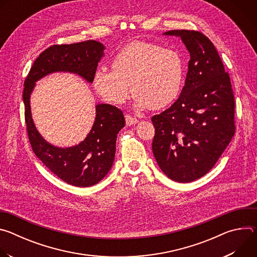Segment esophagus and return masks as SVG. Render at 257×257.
<instances>
[{
  "mask_svg": "<svg viewBox=\"0 0 257 257\" xmlns=\"http://www.w3.org/2000/svg\"><path fill=\"white\" fill-rule=\"evenodd\" d=\"M125 120H126V124L128 126H131V125H135L138 123V120L136 118H133L132 116L130 115H126L125 116Z\"/></svg>",
  "mask_w": 257,
  "mask_h": 257,
  "instance_id": "34e87169",
  "label": "esophagus"
}]
</instances>
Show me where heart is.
I'll return each instance as SVG.
<instances>
[{
    "label": "heart",
    "mask_w": 257,
    "mask_h": 257,
    "mask_svg": "<svg viewBox=\"0 0 257 257\" xmlns=\"http://www.w3.org/2000/svg\"><path fill=\"white\" fill-rule=\"evenodd\" d=\"M112 68L98 67L94 71L95 91L116 104L123 103L134 91V106L138 111L161 109L172 103L184 77L183 62L176 51L146 42L124 47L113 58Z\"/></svg>",
    "instance_id": "heart-1"
}]
</instances>
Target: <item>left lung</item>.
<instances>
[{
    "label": "left lung",
    "mask_w": 257,
    "mask_h": 257,
    "mask_svg": "<svg viewBox=\"0 0 257 257\" xmlns=\"http://www.w3.org/2000/svg\"><path fill=\"white\" fill-rule=\"evenodd\" d=\"M190 54L178 99L152 118L153 152L171 180L188 183L215 165L235 134V100L230 76L213 44L195 30H170Z\"/></svg>",
    "instance_id": "8db88e82"
}]
</instances>
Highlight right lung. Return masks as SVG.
<instances>
[{"label": "right lung", "mask_w": 257, "mask_h": 257, "mask_svg": "<svg viewBox=\"0 0 257 257\" xmlns=\"http://www.w3.org/2000/svg\"><path fill=\"white\" fill-rule=\"evenodd\" d=\"M104 46L96 41L72 45H56L36 59L24 81L23 101L29 142L35 156L57 177L70 185L89 187L98 183L111 170L119 131L125 126L120 108L99 103L95 106V120L90 132L79 144L58 148L40 134L30 108V95L35 82L55 72H69L92 83L93 73L103 57Z\"/></svg>", "instance_id": "obj_1"}]
</instances>
